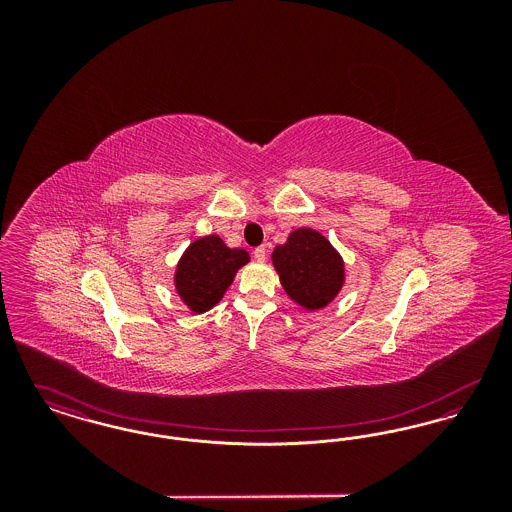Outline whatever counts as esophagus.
<instances>
[{
    "instance_id": "1",
    "label": "esophagus",
    "mask_w": 512,
    "mask_h": 512,
    "mask_svg": "<svg viewBox=\"0 0 512 512\" xmlns=\"http://www.w3.org/2000/svg\"><path fill=\"white\" fill-rule=\"evenodd\" d=\"M253 255H255V259H257V261H265V259H267V247H265V245L255 247Z\"/></svg>"
}]
</instances>
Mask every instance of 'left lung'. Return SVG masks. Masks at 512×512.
<instances>
[{
	"instance_id": "1",
	"label": "left lung",
	"mask_w": 512,
	"mask_h": 512,
	"mask_svg": "<svg viewBox=\"0 0 512 512\" xmlns=\"http://www.w3.org/2000/svg\"><path fill=\"white\" fill-rule=\"evenodd\" d=\"M272 263L295 303L305 309L326 307L341 290L343 261L330 242L311 228H299L276 245Z\"/></svg>"
}]
</instances>
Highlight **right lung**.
Segmentation results:
<instances>
[{"mask_svg":"<svg viewBox=\"0 0 512 512\" xmlns=\"http://www.w3.org/2000/svg\"><path fill=\"white\" fill-rule=\"evenodd\" d=\"M247 261V251L230 249L215 234L199 238L176 267V292L194 313H205L219 303L238 268Z\"/></svg>","mask_w":512,"mask_h":512,"instance_id":"right-lung-1","label":"right lung"}]
</instances>
